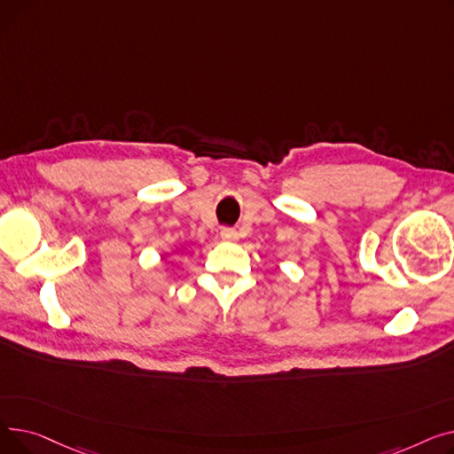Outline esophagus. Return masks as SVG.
I'll list each match as a JSON object with an SVG mask.
<instances>
[{"label": "esophagus", "instance_id": "esophagus-1", "mask_svg": "<svg viewBox=\"0 0 454 454\" xmlns=\"http://www.w3.org/2000/svg\"><path fill=\"white\" fill-rule=\"evenodd\" d=\"M221 237L223 241H237V231L233 228H223Z\"/></svg>", "mask_w": 454, "mask_h": 454}]
</instances>
